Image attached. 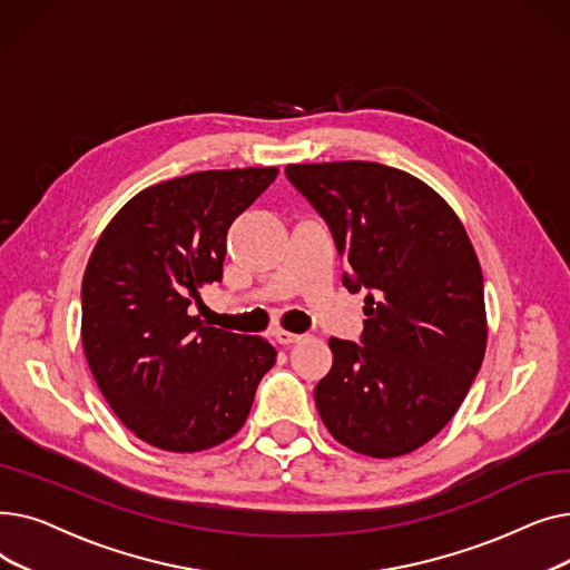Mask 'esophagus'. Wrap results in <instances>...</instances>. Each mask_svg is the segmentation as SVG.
I'll return each instance as SVG.
<instances>
[{"instance_id":"obj_1","label":"esophagus","mask_w":570,"mask_h":570,"mask_svg":"<svg viewBox=\"0 0 570 570\" xmlns=\"http://www.w3.org/2000/svg\"><path fill=\"white\" fill-rule=\"evenodd\" d=\"M275 340H277L279 344L288 346V344H295V342H303V340H305V335H297V333H288V331H277V333H275Z\"/></svg>"}]
</instances>
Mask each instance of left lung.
Masks as SVG:
<instances>
[{
	"label": "left lung",
	"mask_w": 570,
	"mask_h": 570,
	"mask_svg": "<svg viewBox=\"0 0 570 570\" xmlns=\"http://www.w3.org/2000/svg\"><path fill=\"white\" fill-rule=\"evenodd\" d=\"M286 177L331 226L367 288L361 344L331 337L333 367L314 391L321 421L370 458H397L436 436L483 365L481 263L448 205L421 179L374 161L291 164Z\"/></svg>",
	"instance_id": "1"
}]
</instances>
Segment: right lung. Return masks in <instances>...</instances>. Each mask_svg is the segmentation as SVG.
Returning <instances> with one entry per match:
<instances>
[{
  "label": "right lung",
  "mask_w": 570,
  "mask_h": 570,
  "mask_svg": "<svg viewBox=\"0 0 570 570\" xmlns=\"http://www.w3.org/2000/svg\"><path fill=\"white\" fill-rule=\"evenodd\" d=\"M277 168L200 170L136 194L82 277V348L101 395L138 439L170 453L219 445L245 425L277 351L187 309L222 282L230 224Z\"/></svg>",
  "instance_id": "right-lung-1"
}]
</instances>
